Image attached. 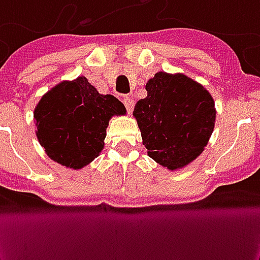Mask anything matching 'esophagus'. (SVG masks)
<instances>
[{"label": "esophagus", "instance_id": "esophagus-1", "mask_svg": "<svg viewBox=\"0 0 260 260\" xmlns=\"http://www.w3.org/2000/svg\"><path fill=\"white\" fill-rule=\"evenodd\" d=\"M123 104H125L126 106V110H127L128 113H132L133 107H134V101H133L132 98L126 96V98H123Z\"/></svg>", "mask_w": 260, "mask_h": 260}]
</instances>
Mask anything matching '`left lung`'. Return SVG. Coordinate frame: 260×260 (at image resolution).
I'll list each match as a JSON object with an SVG mask.
<instances>
[{
  "mask_svg": "<svg viewBox=\"0 0 260 260\" xmlns=\"http://www.w3.org/2000/svg\"><path fill=\"white\" fill-rule=\"evenodd\" d=\"M146 90L133 115L147 154L169 170L183 169L202 154L214 130L211 94L184 74L165 72L150 78Z\"/></svg>",
  "mask_w": 260,
  "mask_h": 260,
  "instance_id": "1",
  "label": "left lung"
}]
</instances>
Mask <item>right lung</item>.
Wrapping results in <instances>:
<instances>
[{
  "instance_id": "add662e5",
  "label": "right lung",
  "mask_w": 260,
  "mask_h": 260,
  "mask_svg": "<svg viewBox=\"0 0 260 260\" xmlns=\"http://www.w3.org/2000/svg\"><path fill=\"white\" fill-rule=\"evenodd\" d=\"M125 114L121 101L100 94L86 77H78L41 98L34 109L36 134L50 159L78 170L102 151L110 118Z\"/></svg>"
}]
</instances>
